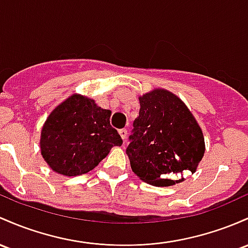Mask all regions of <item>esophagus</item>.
Segmentation results:
<instances>
[{"label": "esophagus", "mask_w": 248, "mask_h": 248, "mask_svg": "<svg viewBox=\"0 0 248 248\" xmlns=\"http://www.w3.org/2000/svg\"><path fill=\"white\" fill-rule=\"evenodd\" d=\"M119 134H120V137H121L122 140L124 141L126 140V138H127V130L126 129H120Z\"/></svg>", "instance_id": "obj_1"}]
</instances>
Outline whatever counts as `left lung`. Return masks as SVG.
I'll return each mask as SVG.
<instances>
[{"label": "left lung", "mask_w": 248, "mask_h": 248, "mask_svg": "<svg viewBox=\"0 0 248 248\" xmlns=\"http://www.w3.org/2000/svg\"><path fill=\"white\" fill-rule=\"evenodd\" d=\"M140 111L127 147L130 167L152 186L184 181V170L194 173L205 154L202 130L187 106L166 89L139 97Z\"/></svg>", "instance_id": "8db88e82"}]
</instances>
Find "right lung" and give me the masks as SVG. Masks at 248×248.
<instances>
[{"mask_svg":"<svg viewBox=\"0 0 248 248\" xmlns=\"http://www.w3.org/2000/svg\"><path fill=\"white\" fill-rule=\"evenodd\" d=\"M110 114L80 94L60 103L41 130V154L49 167L66 176L94 170L111 147L122 145L118 130L110 126Z\"/></svg>","mask_w":248,"mask_h":248,"instance_id":"1","label":"right lung"}]
</instances>
